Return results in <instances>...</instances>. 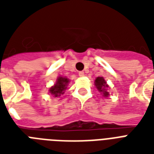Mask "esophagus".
<instances>
[{"mask_svg":"<svg viewBox=\"0 0 154 154\" xmlns=\"http://www.w3.org/2000/svg\"><path fill=\"white\" fill-rule=\"evenodd\" d=\"M78 74H79L80 77H83V76H85V73L84 72H82V71H81V72H78Z\"/></svg>","mask_w":154,"mask_h":154,"instance_id":"1","label":"esophagus"}]
</instances>
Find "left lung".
<instances>
[{"mask_svg": "<svg viewBox=\"0 0 154 154\" xmlns=\"http://www.w3.org/2000/svg\"><path fill=\"white\" fill-rule=\"evenodd\" d=\"M94 85L99 92L102 93V95L105 97H107L109 96V92H108L107 89L109 88V85H107L105 80L104 79L103 77H97L94 82Z\"/></svg>", "mask_w": 154, "mask_h": 154, "instance_id": "left-lung-1", "label": "left lung"}]
</instances>
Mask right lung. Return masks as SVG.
Instances as JSON below:
<instances>
[{
	"label": "right lung",
	"instance_id": "right-lung-1",
	"mask_svg": "<svg viewBox=\"0 0 154 154\" xmlns=\"http://www.w3.org/2000/svg\"><path fill=\"white\" fill-rule=\"evenodd\" d=\"M69 83V80L67 77H59L57 79L55 85L49 89V94L53 95L54 97H60L62 94H64L65 89H67Z\"/></svg>",
	"mask_w": 154,
	"mask_h": 154
}]
</instances>
